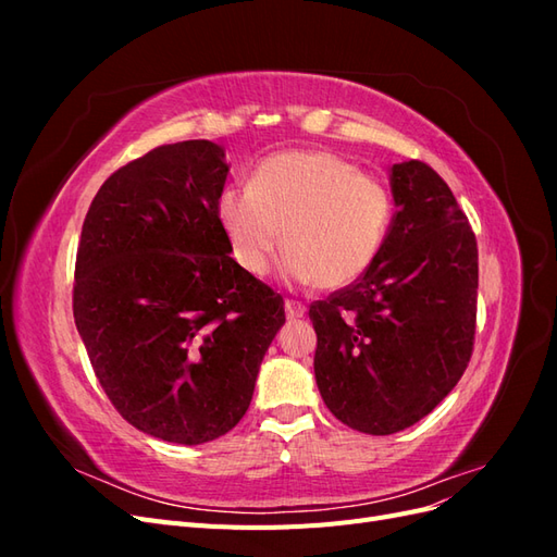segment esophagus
Wrapping results in <instances>:
<instances>
[{
  "instance_id": "obj_1",
  "label": "esophagus",
  "mask_w": 557,
  "mask_h": 557,
  "mask_svg": "<svg viewBox=\"0 0 557 557\" xmlns=\"http://www.w3.org/2000/svg\"><path fill=\"white\" fill-rule=\"evenodd\" d=\"M305 313H307L305 305H299V301H293V299L285 301V318H288V320H297Z\"/></svg>"
}]
</instances>
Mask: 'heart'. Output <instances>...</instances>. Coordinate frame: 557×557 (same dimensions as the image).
Listing matches in <instances>:
<instances>
[{
    "mask_svg": "<svg viewBox=\"0 0 557 557\" xmlns=\"http://www.w3.org/2000/svg\"><path fill=\"white\" fill-rule=\"evenodd\" d=\"M215 215L250 276L269 272L283 239L285 281L339 290L381 252L393 197L379 178L330 150H285L262 160L246 188H225Z\"/></svg>",
    "mask_w": 557,
    "mask_h": 557,
    "instance_id": "b5f03b06",
    "label": "heart"
}]
</instances>
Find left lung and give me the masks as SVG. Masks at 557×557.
<instances>
[{
  "mask_svg": "<svg viewBox=\"0 0 557 557\" xmlns=\"http://www.w3.org/2000/svg\"><path fill=\"white\" fill-rule=\"evenodd\" d=\"M395 213L372 267L309 309L315 383L327 409L364 434L425 418L465 374L476 330L479 250L432 166H391Z\"/></svg>",
  "mask_w": 557,
  "mask_h": 557,
  "instance_id": "1",
  "label": "left lung"
}]
</instances>
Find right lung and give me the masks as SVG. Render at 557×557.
<instances>
[{"instance_id": "add662e5", "label": "right lung", "mask_w": 557, "mask_h": 557, "mask_svg": "<svg viewBox=\"0 0 557 557\" xmlns=\"http://www.w3.org/2000/svg\"><path fill=\"white\" fill-rule=\"evenodd\" d=\"M230 166L207 139L111 174L81 230L74 320L129 425L197 446L248 411L283 297L230 256L215 205Z\"/></svg>"}]
</instances>
